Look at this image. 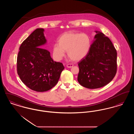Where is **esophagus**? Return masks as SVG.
Returning a JSON list of instances; mask_svg holds the SVG:
<instances>
[{"mask_svg":"<svg viewBox=\"0 0 134 134\" xmlns=\"http://www.w3.org/2000/svg\"><path fill=\"white\" fill-rule=\"evenodd\" d=\"M66 66H67V68H72V67L73 66V64H67Z\"/></svg>","mask_w":134,"mask_h":134,"instance_id":"34e87169","label":"esophagus"}]
</instances>
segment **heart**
<instances>
[{
	"label": "heart",
	"mask_w": 134,
	"mask_h": 134,
	"mask_svg": "<svg viewBox=\"0 0 134 134\" xmlns=\"http://www.w3.org/2000/svg\"><path fill=\"white\" fill-rule=\"evenodd\" d=\"M90 45V39L85 34L65 32L58 38V43L54 45L53 54L57 60H60L67 51L68 57L73 61H79L87 56Z\"/></svg>",
	"instance_id": "obj_1"
}]
</instances>
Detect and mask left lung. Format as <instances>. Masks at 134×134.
Masks as SVG:
<instances>
[{
  "label": "left lung",
  "mask_w": 134,
  "mask_h": 134,
  "mask_svg": "<svg viewBox=\"0 0 134 134\" xmlns=\"http://www.w3.org/2000/svg\"><path fill=\"white\" fill-rule=\"evenodd\" d=\"M95 32L88 54L78 64L77 80L89 89L107 85L114 78L117 69V53L112 42L102 32Z\"/></svg>",
  "instance_id": "obj_1"
}]
</instances>
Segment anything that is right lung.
<instances>
[{
  "label": "right lung",
  "instance_id": "add662e5",
  "mask_svg": "<svg viewBox=\"0 0 134 134\" xmlns=\"http://www.w3.org/2000/svg\"><path fill=\"white\" fill-rule=\"evenodd\" d=\"M44 30L38 28L22 43L17 58V71L21 81L37 92L52 88L57 83L63 65L54 61L50 53L43 49L47 43Z\"/></svg>",
  "mask_w": 134,
  "mask_h": 134
}]
</instances>
